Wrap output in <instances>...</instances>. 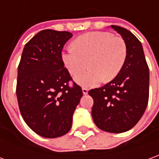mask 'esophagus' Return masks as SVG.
Returning a JSON list of instances; mask_svg holds the SVG:
<instances>
[{
	"mask_svg": "<svg viewBox=\"0 0 159 159\" xmlns=\"http://www.w3.org/2000/svg\"><path fill=\"white\" fill-rule=\"evenodd\" d=\"M82 90H83V94H84V95H87V94H88L89 89L87 88H83L82 89Z\"/></svg>",
	"mask_w": 159,
	"mask_h": 159,
	"instance_id": "obj_1",
	"label": "esophagus"
}]
</instances>
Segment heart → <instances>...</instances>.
I'll list each match as a JSON object with an SVG mask.
<instances>
[{"mask_svg":"<svg viewBox=\"0 0 159 159\" xmlns=\"http://www.w3.org/2000/svg\"><path fill=\"white\" fill-rule=\"evenodd\" d=\"M127 57V46L120 36L107 31L84 34L73 42V47L61 53L66 69L77 75L88 66L90 69L80 73L75 81L83 87H95L103 80L111 81L118 75Z\"/></svg>","mask_w":159,"mask_h":159,"instance_id":"1","label":"heart"}]
</instances>
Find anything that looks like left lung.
Masks as SVG:
<instances>
[{"label": "left lung", "mask_w": 159, "mask_h": 159, "mask_svg": "<svg viewBox=\"0 0 159 159\" xmlns=\"http://www.w3.org/2000/svg\"><path fill=\"white\" fill-rule=\"evenodd\" d=\"M111 28L122 35L127 46V57L122 70L104 86L93 89L92 118L102 130L122 133L140 120L149 100V67L143 47L130 31L119 26Z\"/></svg>", "instance_id": "left-lung-1"}]
</instances>
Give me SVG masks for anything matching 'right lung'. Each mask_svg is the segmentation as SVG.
I'll return each instance as SVG.
<instances>
[{
	"label": "right lung",
	"instance_id": "add662e5",
	"mask_svg": "<svg viewBox=\"0 0 159 159\" xmlns=\"http://www.w3.org/2000/svg\"><path fill=\"white\" fill-rule=\"evenodd\" d=\"M71 37L67 31H40L26 43L18 66L16 97L20 114L43 138L55 139L70 131L83 97L82 88L61 59L62 48Z\"/></svg>",
	"mask_w": 159,
	"mask_h": 159
}]
</instances>
